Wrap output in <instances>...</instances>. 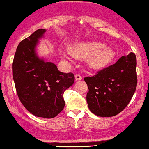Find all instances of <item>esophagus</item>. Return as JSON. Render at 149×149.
<instances>
[{
  "label": "esophagus",
  "instance_id": "34e87169",
  "mask_svg": "<svg viewBox=\"0 0 149 149\" xmlns=\"http://www.w3.org/2000/svg\"><path fill=\"white\" fill-rule=\"evenodd\" d=\"M75 79L76 81H81L82 79V76L80 74H76L75 75Z\"/></svg>",
  "mask_w": 149,
  "mask_h": 149
}]
</instances>
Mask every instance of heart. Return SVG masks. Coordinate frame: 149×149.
<instances>
[{"instance_id": "1", "label": "heart", "mask_w": 149, "mask_h": 149, "mask_svg": "<svg viewBox=\"0 0 149 149\" xmlns=\"http://www.w3.org/2000/svg\"><path fill=\"white\" fill-rule=\"evenodd\" d=\"M68 52L73 57L88 59V64L93 68H101L109 64L115 57V52L105 44L99 42L84 43L70 45ZM65 57L66 54L63 53Z\"/></svg>"}]
</instances>
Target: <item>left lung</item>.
<instances>
[{
    "label": "left lung",
    "instance_id": "8db88e82",
    "mask_svg": "<svg viewBox=\"0 0 149 149\" xmlns=\"http://www.w3.org/2000/svg\"><path fill=\"white\" fill-rule=\"evenodd\" d=\"M136 56L131 52L122 56L115 64L84 79L89 89L86 101L91 112L110 117L126 108L136 89Z\"/></svg>",
    "mask_w": 149,
    "mask_h": 149
}]
</instances>
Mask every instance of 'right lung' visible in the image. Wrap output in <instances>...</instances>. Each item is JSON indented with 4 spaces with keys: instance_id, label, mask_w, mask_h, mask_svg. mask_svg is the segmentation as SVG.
Wrapping results in <instances>:
<instances>
[{
    "instance_id": "right-lung-1",
    "label": "right lung",
    "mask_w": 149,
    "mask_h": 149,
    "mask_svg": "<svg viewBox=\"0 0 149 149\" xmlns=\"http://www.w3.org/2000/svg\"><path fill=\"white\" fill-rule=\"evenodd\" d=\"M38 29L19 44L12 63L17 95L24 108L34 116L52 119L63 110L64 92L73 85V73L60 72L52 63L39 59L35 48L44 33Z\"/></svg>"
}]
</instances>
